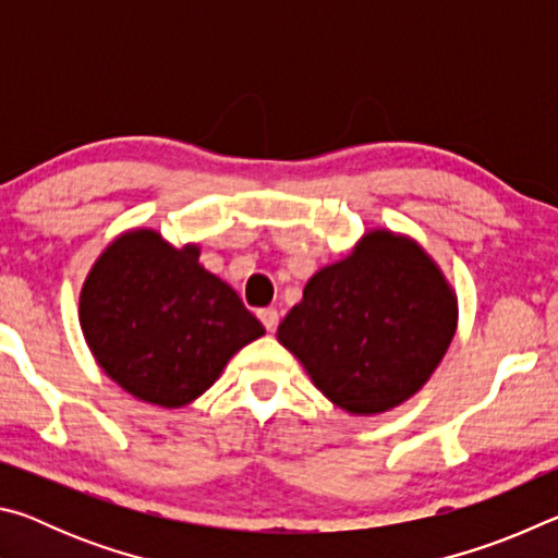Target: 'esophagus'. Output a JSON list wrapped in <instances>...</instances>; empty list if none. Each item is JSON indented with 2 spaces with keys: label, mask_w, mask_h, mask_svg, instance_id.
<instances>
[{
  "label": "esophagus",
  "mask_w": 558,
  "mask_h": 558,
  "mask_svg": "<svg viewBox=\"0 0 558 558\" xmlns=\"http://www.w3.org/2000/svg\"><path fill=\"white\" fill-rule=\"evenodd\" d=\"M258 317H260V323L266 325L268 332H276L278 323H280V315H278L276 307H263V310H258Z\"/></svg>",
  "instance_id": "obj_1"
}]
</instances>
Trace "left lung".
Segmentation results:
<instances>
[{"label":"left lung","mask_w":558,"mask_h":558,"mask_svg":"<svg viewBox=\"0 0 558 558\" xmlns=\"http://www.w3.org/2000/svg\"><path fill=\"white\" fill-rule=\"evenodd\" d=\"M456 329L458 295L430 253L372 229L307 280L278 342L339 409L376 415L423 389Z\"/></svg>","instance_id":"8db88e82"}]
</instances>
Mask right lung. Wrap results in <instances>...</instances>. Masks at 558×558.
Listing matches in <instances>:
<instances>
[{"mask_svg":"<svg viewBox=\"0 0 558 558\" xmlns=\"http://www.w3.org/2000/svg\"><path fill=\"white\" fill-rule=\"evenodd\" d=\"M199 253V243L177 248L140 226L112 239L83 280L78 319L90 354L137 401L182 409L266 335Z\"/></svg>","mask_w":558,"mask_h":558,"instance_id":"1","label":"right lung"}]
</instances>
